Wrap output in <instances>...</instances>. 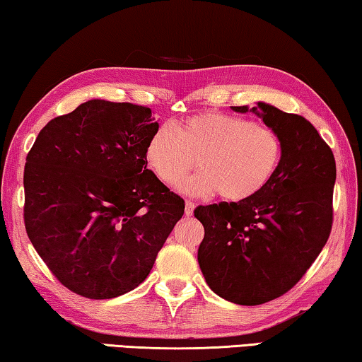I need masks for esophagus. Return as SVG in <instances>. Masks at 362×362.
<instances>
[{
    "label": "esophagus",
    "instance_id": "1",
    "mask_svg": "<svg viewBox=\"0 0 362 362\" xmlns=\"http://www.w3.org/2000/svg\"><path fill=\"white\" fill-rule=\"evenodd\" d=\"M193 209H194V203H192V201H187V203H185V216L187 217L192 216Z\"/></svg>",
    "mask_w": 362,
    "mask_h": 362
}]
</instances>
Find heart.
<instances>
[{
    "instance_id": "b5f03b06",
    "label": "heart",
    "mask_w": 362,
    "mask_h": 362,
    "mask_svg": "<svg viewBox=\"0 0 362 362\" xmlns=\"http://www.w3.org/2000/svg\"><path fill=\"white\" fill-rule=\"evenodd\" d=\"M200 170L182 192L194 196L217 193L223 201L240 203L259 194L283 159V140L272 127L222 112H203L159 126L145 146V159L156 179L179 185L194 167Z\"/></svg>"
}]
</instances>
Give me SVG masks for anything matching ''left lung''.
Here are the masks:
<instances>
[{
	"label": "left lung",
	"mask_w": 362,
	"mask_h": 362,
	"mask_svg": "<svg viewBox=\"0 0 362 362\" xmlns=\"http://www.w3.org/2000/svg\"><path fill=\"white\" fill-rule=\"evenodd\" d=\"M252 108L283 140L272 182L240 203L198 206L204 226L198 262L206 283L228 302L262 305L303 278L329 240L334 222L335 158L303 116L259 102ZM246 113L247 107H233Z\"/></svg>",
	"instance_id": "left-lung-1"
}]
</instances>
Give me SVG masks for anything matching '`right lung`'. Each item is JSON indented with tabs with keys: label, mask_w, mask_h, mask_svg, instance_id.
<instances>
[{
	"label": "right lung",
	"mask_w": 362,
	"mask_h": 362,
	"mask_svg": "<svg viewBox=\"0 0 362 362\" xmlns=\"http://www.w3.org/2000/svg\"><path fill=\"white\" fill-rule=\"evenodd\" d=\"M158 127L150 108L95 99L49 121L28 151L27 235L78 296L136 289L183 216L185 201L146 169L145 146Z\"/></svg>",
	"instance_id": "add662e5"
}]
</instances>
